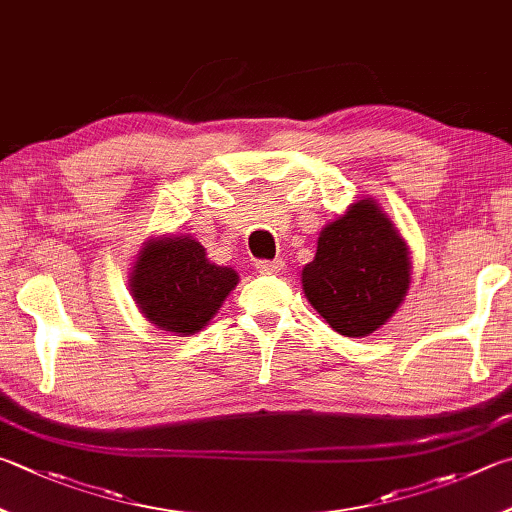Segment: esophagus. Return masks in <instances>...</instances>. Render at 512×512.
Instances as JSON below:
<instances>
[{
	"instance_id": "34e87169",
	"label": "esophagus",
	"mask_w": 512,
	"mask_h": 512,
	"mask_svg": "<svg viewBox=\"0 0 512 512\" xmlns=\"http://www.w3.org/2000/svg\"><path fill=\"white\" fill-rule=\"evenodd\" d=\"M255 268L262 275H284L286 262L284 259H262V262L255 264Z\"/></svg>"
}]
</instances>
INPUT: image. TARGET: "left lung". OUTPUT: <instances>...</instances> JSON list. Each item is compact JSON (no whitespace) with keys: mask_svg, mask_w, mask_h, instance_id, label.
<instances>
[{"mask_svg":"<svg viewBox=\"0 0 512 512\" xmlns=\"http://www.w3.org/2000/svg\"><path fill=\"white\" fill-rule=\"evenodd\" d=\"M302 286L340 336H367L392 318L410 288L405 241L374 201L362 199L320 232Z\"/></svg>","mask_w":512,"mask_h":512,"instance_id":"left-lung-1","label":"left lung"}]
</instances>
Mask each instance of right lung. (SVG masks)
<instances>
[{"label": "right lung", "mask_w": 512, "mask_h": 512, "mask_svg": "<svg viewBox=\"0 0 512 512\" xmlns=\"http://www.w3.org/2000/svg\"><path fill=\"white\" fill-rule=\"evenodd\" d=\"M237 282L232 268L208 262L199 241L161 237L141 250L132 273V293L156 327L190 336L206 327Z\"/></svg>", "instance_id": "1"}]
</instances>
